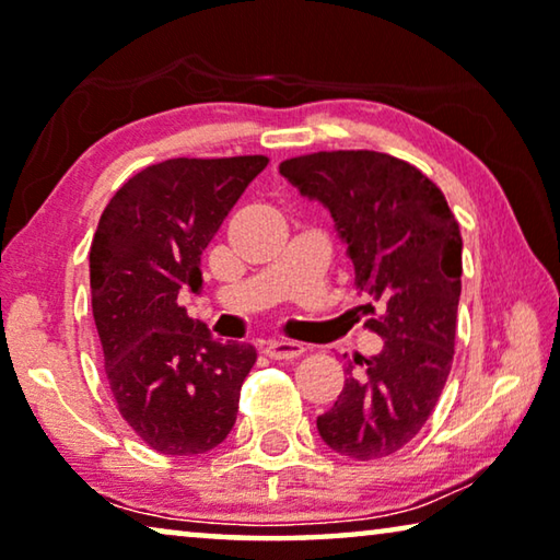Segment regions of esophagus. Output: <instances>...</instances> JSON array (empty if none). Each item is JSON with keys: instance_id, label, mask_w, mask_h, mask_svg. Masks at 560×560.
Instances as JSON below:
<instances>
[{"instance_id": "obj_1", "label": "esophagus", "mask_w": 560, "mask_h": 560, "mask_svg": "<svg viewBox=\"0 0 560 560\" xmlns=\"http://www.w3.org/2000/svg\"><path fill=\"white\" fill-rule=\"evenodd\" d=\"M265 352H268L272 360H295L303 355L305 348L303 342H295V340H270Z\"/></svg>"}]
</instances>
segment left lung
<instances>
[{
    "instance_id": "obj_1",
    "label": "left lung",
    "mask_w": 560,
    "mask_h": 560,
    "mask_svg": "<svg viewBox=\"0 0 560 560\" xmlns=\"http://www.w3.org/2000/svg\"><path fill=\"white\" fill-rule=\"evenodd\" d=\"M280 175L328 208L358 290L383 307L365 323L383 350L348 363L317 430L335 453L385 458L420 433L448 381L463 272L458 222L423 172L385 152L303 154L282 162Z\"/></svg>"
}]
</instances>
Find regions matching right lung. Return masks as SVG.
Instances as JSON below:
<instances>
[{
    "mask_svg": "<svg viewBox=\"0 0 560 560\" xmlns=\"http://www.w3.org/2000/svg\"><path fill=\"white\" fill-rule=\"evenodd\" d=\"M268 158L150 165L119 187L90 247L92 315L119 416L152 451L208 453L235 425L257 352L214 340L179 292L202 288L200 257Z\"/></svg>",
    "mask_w": 560,
    "mask_h": 560,
    "instance_id": "obj_1",
    "label": "right lung"
}]
</instances>
